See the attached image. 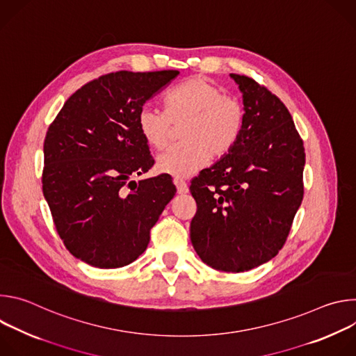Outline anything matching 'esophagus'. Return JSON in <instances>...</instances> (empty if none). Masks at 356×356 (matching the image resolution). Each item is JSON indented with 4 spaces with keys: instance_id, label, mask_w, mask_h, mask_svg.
I'll return each mask as SVG.
<instances>
[{
    "instance_id": "1",
    "label": "esophagus",
    "mask_w": 356,
    "mask_h": 356,
    "mask_svg": "<svg viewBox=\"0 0 356 356\" xmlns=\"http://www.w3.org/2000/svg\"><path fill=\"white\" fill-rule=\"evenodd\" d=\"M173 183H175V186H176L179 194H187V193H188V186H187L186 181H183V180H180V179H175Z\"/></svg>"
}]
</instances>
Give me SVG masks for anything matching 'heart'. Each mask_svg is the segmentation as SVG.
<instances>
[{
  "instance_id": "heart-1",
  "label": "heart",
  "mask_w": 356,
  "mask_h": 356,
  "mask_svg": "<svg viewBox=\"0 0 356 356\" xmlns=\"http://www.w3.org/2000/svg\"><path fill=\"white\" fill-rule=\"evenodd\" d=\"M183 145L162 154L158 170L175 177H188L210 159L227 155L242 127V108L236 99L202 76H194L173 87L165 97V110L143 106L138 128L146 143L156 150L169 143L172 122L181 124Z\"/></svg>"
}]
</instances>
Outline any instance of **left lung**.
I'll list each match as a JSON object with an SVG mask.
<instances>
[{"label":"left lung","mask_w":356,"mask_h":356,"mask_svg":"<svg viewBox=\"0 0 356 356\" xmlns=\"http://www.w3.org/2000/svg\"><path fill=\"white\" fill-rule=\"evenodd\" d=\"M229 76L242 92V127L228 154L191 181L190 239L202 262L238 273L284 245L304 194L306 154L282 101L255 80Z\"/></svg>","instance_id":"1"}]
</instances>
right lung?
<instances>
[{
  "instance_id": "right-lung-1",
  "label": "right lung",
  "mask_w": 356,
  "mask_h": 356,
  "mask_svg": "<svg viewBox=\"0 0 356 356\" xmlns=\"http://www.w3.org/2000/svg\"><path fill=\"white\" fill-rule=\"evenodd\" d=\"M177 74L121 70L101 76L77 90L47 129L43 195L65 246L94 268L115 269L138 259L175 197L168 175L138 183L131 177L155 163L138 114Z\"/></svg>"
}]
</instances>
